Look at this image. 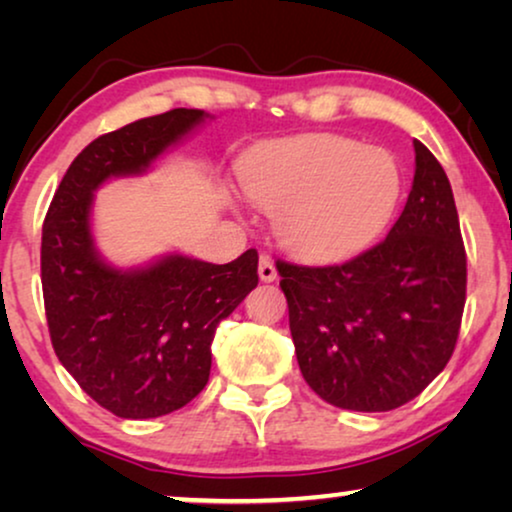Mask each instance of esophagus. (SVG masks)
Wrapping results in <instances>:
<instances>
[{
    "label": "esophagus",
    "mask_w": 512,
    "mask_h": 512,
    "mask_svg": "<svg viewBox=\"0 0 512 512\" xmlns=\"http://www.w3.org/2000/svg\"><path fill=\"white\" fill-rule=\"evenodd\" d=\"M258 277H261V282H275L277 279V268L275 263H272L270 256H261L258 258Z\"/></svg>",
    "instance_id": "34e87169"
}]
</instances>
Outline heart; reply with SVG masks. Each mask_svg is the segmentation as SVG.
<instances>
[{"label": "heart", "mask_w": 512, "mask_h": 512, "mask_svg": "<svg viewBox=\"0 0 512 512\" xmlns=\"http://www.w3.org/2000/svg\"><path fill=\"white\" fill-rule=\"evenodd\" d=\"M247 198L275 212L286 249L333 261L366 249L387 228L403 191L396 158L338 135H307L261 146L242 160Z\"/></svg>", "instance_id": "b5f03b06"}]
</instances>
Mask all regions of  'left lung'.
<instances>
[{
  "label": "left lung",
  "mask_w": 512,
  "mask_h": 512,
  "mask_svg": "<svg viewBox=\"0 0 512 512\" xmlns=\"http://www.w3.org/2000/svg\"><path fill=\"white\" fill-rule=\"evenodd\" d=\"M300 373L342 410L387 412L429 387L457 345L466 249L450 179L415 139V181L389 235L335 265L277 261Z\"/></svg>",
  "instance_id": "8db88e82"
}]
</instances>
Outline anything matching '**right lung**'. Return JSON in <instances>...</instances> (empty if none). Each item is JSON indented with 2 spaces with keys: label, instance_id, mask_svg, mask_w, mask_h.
<instances>
[{
  "label": "right lung",
  "instance_id": "right-lung-1",
  "mask_svg": "<svg viewBox=\"0 0 512 512\" xmlns=\"http://www.w3.org/2000/svg\"><path fill=\"white\" fill-rule=\"evenodd\" d=\"M205 118L200 109H172L97 137L69 165L41 230L55 354L97 405L123 419L170 415L191 403L209 380L216 326L258 284L256 249L226 265L172 254L128 272L95 249V188L146 172Z\"/></svg>",
  "mask_w": 512,
  "mask_h": 512
}]
</instances>
